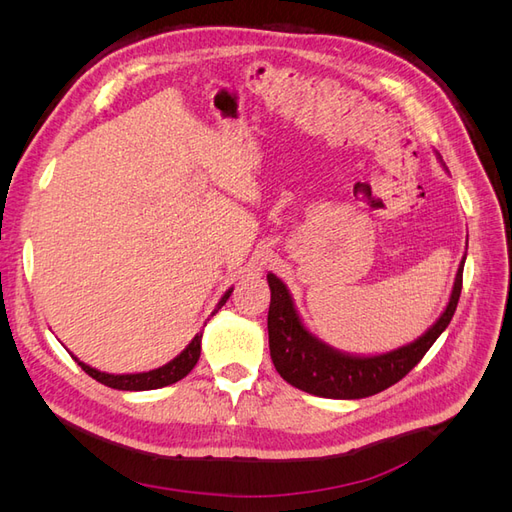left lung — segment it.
<instances>
[{
	"label": "left lung",
	"mask_w": 512,
	"mask_h": 512,
	"mask_svg": "<svg viewBox=\"0 0 512 512\" xmlns=\"http://www.w3.org/2000/svg\"><path fill=\"white\" fill-rule=\"evenodd\" d=\"M463 265H466V254L459 262L451 299L440 318L414 342L382 354H350L322 342L303 324L288 286L280 277L269 273L271 305L267 329L271 361L277 374L299 391L329 399H363L389 389L423 359L451 324L461 294Z\"/></svg>",
	"instance_id": "left-lung-1"
}]
</instances>
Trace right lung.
<instances>
[{"mask_svg": "<svg viewBox=\"0 0 512 512\" xmlns=\"http://www.w3.org/2000/svg\"><path fill=\"white\" fill-rule=\"evenodd\" d=\"M232 288H228L224 292V297L220 299V303L215 305V309L211 312L218 314V309H222V305L228 301ZM200 342H203V331L196 333L192 342L181 350V354H177L173 361H168L162 367L156 369H149V371H138V374H106V371H100L96 367H89L87 363L79 361L76 356L72 354V359L81 365V369L85 374H89L94 380L102 382L104 386H111V389L117 391H151V389H162V386L168 384H175L181 378H185L194 369V365L200 359Z\"/></svg>", "mask_w": 512, "mask_h": 512, "instance_id": "add662e5", "label": "right lung"}]
</instances>
